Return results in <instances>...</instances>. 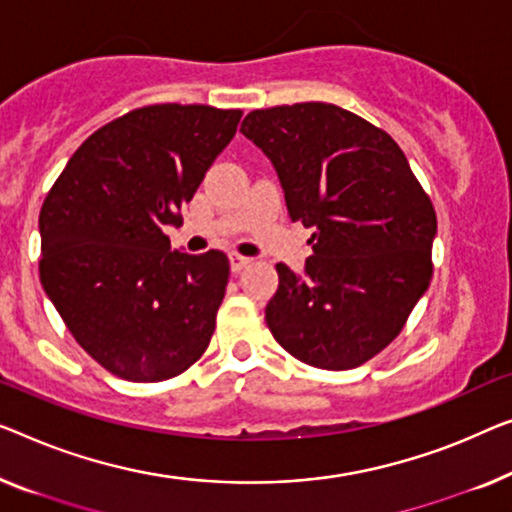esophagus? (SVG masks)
Returning a JSON list of instances; mask_svg holds the SVG:
<instances>
[{"instance_id":"1","label":"esophagus","mask_w":512,"mask_h":512,"mask_svg":"<svg viewBox=\"0 0 512 512\" xmlns=\"http://www.w3.org/2000/svg\"><path fill=\"white\" fill-rule=\"evenodd\" d=\"M228 261H231V270L233 272H240V270H244L251 263V258L238 254V251H233V254H228Z\"/></svg>"}]
</instances>
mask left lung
<instances>
[{"mask_svg":"<svg viewBox=\"0 0 512 512\" xmlns=\"http://www.w3.org/2000/svg\"><path fill=\"white\" fill-rule=\"evenodd\" d=\"M288 214L314 228L305 277L277 263L265 307L277 344L305 365L353 369L395 339L432 281L436 212L390 133L332 103L251 110Z\"/></svg>","mask_w":512,"mask_h":512,"instance_id":"left-lung-1","label":"left lung"}]
</instances>
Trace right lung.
I'll return each mask as SVG.
<instances>
[{
    "label": "right lung",
    "instance_id": "1",
    "mask_svg": "<svg viewBox=\"0 0 512 512\" xmlns=\"http://www.w3.org/2000/svg\"><path fill=\"white\" fill-rule=\"evenodd\" d=\"M242 110L154 103L96 129L41 205L43 291L73 339L110 374L168 381L210 346L231 263L170 249Z\"/></svg>",
    "mask_w": 512,
    "mask_h": 512
}]
</instances>
